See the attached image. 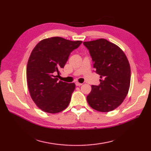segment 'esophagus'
I'll use <instances>...</instances> for the list:
<instances>
[{
    "label": "esophagus",
    "instance_id": "obj_1",
    "mask_svg": "<svg viewBox=\"0 0 151 151\" xmlns=\"http://www.w3.org/2000/svg\"><path fill=\"white\" fill-rule=\"evenodd\" d=\"M75 84H76V86H80L82 85V83H80V82H76L75 83Z\"/></svg>",
    "mask_w": 151,
    "mask_h": 151
}]
</instances>
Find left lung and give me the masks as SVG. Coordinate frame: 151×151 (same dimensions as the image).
I'll return each instance as SVG.
<instances>
[{"label":"left lung","instance_id":"1","mask_svg":"<svg viewBox=\"0 0 151 151\" xmlns=\"http://www.w3.org/2000/svg\"><path fill=\"white\" fill-rule=\"evenodd\" d=\"M93 62L95 72L100 75V84L91 86L87 96L89 105L94 110L108 112L121 104L130 84V67L120 47L101 38L84 41Z\"/></svg>","mask_w":151,"mask_h":151}]
</instances>
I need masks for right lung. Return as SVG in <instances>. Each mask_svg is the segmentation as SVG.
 I'll return each mask as SVG.
<instances>
[{
	"mask_svg": "<svg viewBox=\"0 0 151 151\" xmlns=\"http://www.w3.org/2000/svg\"><path fill=\"white\" fill-rule=\"evenodd\" d=\"M82 42L52 37L40 41L32 51L27 67L28 88L41 110L56 114L68 106L75 84L58 81L56 74L60 75L70 52Z\"/></svg>",
	"mask_w": 151,
	"mask_h": 151,
	"instance_id": "1",
	"label": "right lung"
}]
</instances>
